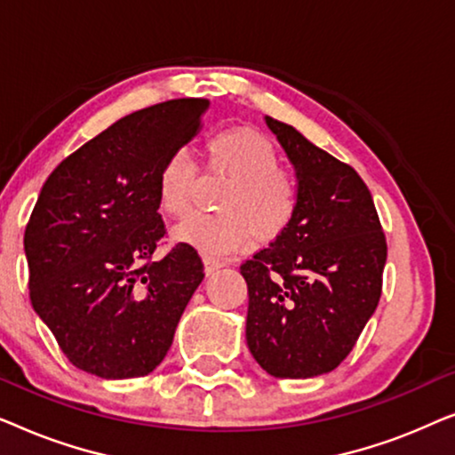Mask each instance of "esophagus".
Segmentation results:
<instances>
[{
    "label": "esophagus",
    "mask_w": 455,
    "mask_h": 455,
    "mask_svg": "<svg viewBox=\"0 0 455 455\" xmlns=\"http://www.w3.org/2000/svg\"><path fill=\"white\" fill-rule=\"evenodd\" d=\"M203 263H204V273H207V275L215 273L223 265L220 259H213V257H203Z\"/></svg>",
    "instance_id": "obj_1"
}]
</instances>
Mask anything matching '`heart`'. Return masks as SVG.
Listing matches in <instances>:
<instances>
[{
  "mask_svg": "<svg viewBox=\"0 0 455 455\" xmlns=\"http://www.w3.org/2000/svg\"><path fill=\"white\" fill-rule=\"evenodd\" d=\"M211 176L228 178L220 195L221 213L192 215L176 228L180 242L209 254H229L259 242H271L291 226L300 207V186L279 167V151L259 130L248 126L213 132L203 147ZM198 167L184 151L165 157L157 173V203L164 213L186 217L195 201Z\"/></svg>",
  "mask_w": 455,
  "mask_h": 455,
  "instance_id": "b5f03b06",
  "label": "heart"
}]
</instances>
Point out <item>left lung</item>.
<instances>
[{
    "mask_svg": "<svg viewBox=\"0 0 455 455\" xmlns=\"http://www.w3.org/2000/svg\"><path fill=\"white\" fill-rule=\"evenodd\" d=\"M296 167L300 207L285 232L240 265L248 285L246 344L279 379L344 363L375 313L387 242L363 178L267 116Z\"/></svg>",
    "mask_w": 455,
    "mask_h": 455,
    "instance_id": "obj_1",
    "label": "left lung"
}]
</instances>
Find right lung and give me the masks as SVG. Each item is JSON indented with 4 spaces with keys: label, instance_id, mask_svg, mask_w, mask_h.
<instances>
[{
    "label": "right lung",
    "instance_id": "1",
    "mask_svg": "<svg viewBox=\"0 0 455 455\" xmlns=\"http://www.w3.org/2000/svg\"><path fill=\"white\" fill-rule=\"evenodd\" d=\"M209 99L139 109L61 161L24 232L28 296L76 369L145 377L165 358L203 260L186 242L164 259L157 173L198 130Z\"/></svg>",
    "mask_w": 455,
    "mask_h": 455
}]
</instances>
